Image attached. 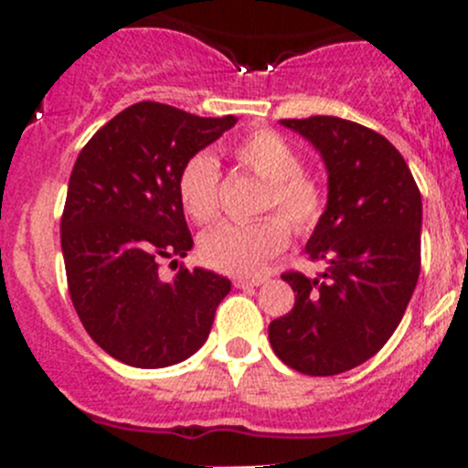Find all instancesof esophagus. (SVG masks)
I'll return each mask as SVG.
<instances>
[{
    "instance_id": "1",
    "label": "esophagus",
    "mask_w": 468,
    "mask_h": 468,
    "mask_svg": "<svg viewBox=\"0 0 468 468\" xmlns=\"http://www.w3.org/2000/svg\"><path fill=\"white\" fill-rule=\"evenodd\" d=\"M264 282V278H235L233 285L238 290H251V287H261Z\"/></svg>"
}]
</instances>
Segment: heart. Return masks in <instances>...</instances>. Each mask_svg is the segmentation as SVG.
<instances>
[{
	"label": "heart",
	"instance_id": "b5f03b06",
	"mask_svg": "<svg viewBox=\"0 0 468 468\" xmlns=\"http://www.w3.org/2000/svg\"><path fill=\"white\" fill-rule=\"evenodd\" d=\"M242 167L267 183L261 210H278L256 224H221L201 239V261L230 276H256L290 244V223L299 233L314 229L324 212L322 186L308 176L301 155L282 135L261 129L233 146ZM178 199L197 224L219 217V165L210 154H197L178 174Z\"/></svg>",
	"mask_w": 468,
	"mask_h": 468
}]
</instances>
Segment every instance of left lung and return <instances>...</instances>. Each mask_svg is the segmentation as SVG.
<instances>
[{
	"label": "left lung",
	"mask_w": 468,
	"mask_h": 468,
	"mask_svg": "<svg viewBox=\"0 0 468 468\" xmlns=\"http://www.w3.org/2000/svg\"><path fill=\"white\" fill-rule=\"evenodd\" d=\"M328 172V201L305 253L317 278L285 273L294 308L269 324L273 353L308 376H335L385 346L421 271V192L403 155L376 131L342 117L281 120Z\"/></svg>",
	"instance_id": "8db88e82"
}]
</instances>
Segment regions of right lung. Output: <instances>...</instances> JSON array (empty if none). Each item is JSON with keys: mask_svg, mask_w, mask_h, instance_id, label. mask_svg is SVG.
Instances as JSON below:
<instances>
[{"mask_svg": "<svg viewBox=\"0 0 468 468\" xmlns=\"http://www.w3.org/2000/svg\"><path fill=\"white\" fill-rule=\"evenodd\" d=\"M235 122L140 101L74 163L60 219L69 296L90 337L124 365L163 369L195 356L230 292L229 278L201 267L165 282L158 262L192 249L178 199L183 165Z\"/></svg>", "mask_w": 468, "mask_h": 468, "instance_id": "add662e5", "label": "right lung"}]
</instances>
